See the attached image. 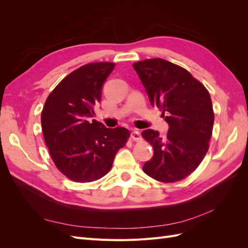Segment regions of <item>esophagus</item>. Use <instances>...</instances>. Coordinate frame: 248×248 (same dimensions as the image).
Masks as SVG:
<instances>
[{
	"instance_id": "34e87169",
	"label": "esophagus",
	"mask_w": 248,
	"mask_h": 248,
	"mask_svg": "<svg viewBox=\"0 0 248 248\" xmlns=\"http://www.w3.org/2000/svg\"><path fill=\"white\" fill-rule=\"evenodd\" d=\"M130 137H131L132 140H134V141H139V140H140V139H141L140 133V131H138V130H133V131L131 132V134H130Z\"/></svg>"
}]
</instances>
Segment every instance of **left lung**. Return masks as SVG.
<instances>
[{
  "instance_id": "1",
  "label": "left lung",
  "mask_w": 248,
  "mask_h": 248,
  "mask_svg": "<svg viewBox=\"0 0 248 248\" xmlns=\"http://www.w3.org/2000/svg\"><path fill=\"white\" fill-rule=\"evenodd\" d=\"M133 68L150 102L162 111L170 126L163 139L152 129L141 132L154 150L142 170L159 182L181 181L196 170L208 152L214 123L211 97L190 72L167 60H144L133 63Z\"/></svg>"
}]
</instances>
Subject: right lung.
Listing matches in <instances>:
<instances>
[{
    "label": "right lung",
    "instance_id": "1",
    "mask_svg": "<svg viewBox=\"0 0 248 248\" xmlns=\"http://www.w3.org/2000/svg\"><path fill=\"white\" fill-rule=\"evenodd\" d=\"M114 67L109 62L79 67L59 82L44 103V140L57 169L74 182H92L106 176L129 139V130L124 127L107 128L91 120Z\"/></svg>",
    "mask_w": 248,
    "mask_h": 248
}]
</instances>
